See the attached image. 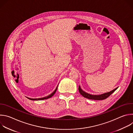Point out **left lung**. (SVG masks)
Here are the masks:
<instances>
[{"label": "left lung", "instance_id": "left-lung-1", "mask_svg": "<svg viewBox=\"0 0 133 133\" xmlns=\"http://www.w3.org/2000/svg\"><path fill=\"white\" fill-rule=\"evenodd\" d=\"M118 88V87L116 88L115 89H113L112 90L109 91V92H107L106 93H104L101 95H91V94H89L85 91H84V90H83L80 86V85L78 87V89H79V91L80 92V94L82 95L88 99H94V100H103L105 99L106 98H107V97H108L110 95L114 92Z\"/></svg>", "mask_w": 133, "mask_h": 133}]
</instances>
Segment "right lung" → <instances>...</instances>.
Here are the masks:
<instances>
[{
	"label": "right lung",
	"mask_w": 133,
	"mask_h": 133,
	"mask_svg": "<svg viewBox=\"0 0 133 133\" xmlns=\"http://www.w3.org/2000/svg\"><path fill=\"white\" fill-rule=\"evenodd\" d=\"M58 86V85H57V87H56V88L55 89V90L51 94H50L49 95H48V96H46V97H42V98H29V97H27V98H28L29 99L32 100V101H41V100H44V99H48V98L51 97L54 95L55 94V92H56Z\"/></svg>",
	"instance_id": "1"
}]
</instances>
